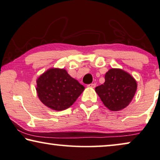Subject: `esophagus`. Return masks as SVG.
Segmentation results:
<instances>
[{"label":"esophagus","instance_id":"esophagus-1","mask_svg":"<svg viewBox=\"0 0 160 160\" xmlns=\"http://www.w3.org/2000/svg\"><path fill=\"white\" fill-rule=\"evenodd\" d=\"M87 86H88V87H89V88H94L95 86H96V84H95V83H91V84L88 85Z\"/></svg>","mask_w":160,"mask_h":160}]
</instances>
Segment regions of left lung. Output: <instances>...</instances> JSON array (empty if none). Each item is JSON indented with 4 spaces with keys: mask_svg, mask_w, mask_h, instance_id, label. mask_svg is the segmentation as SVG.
<instances>
[{
    "mask_svg": "<svg viewBox=\"0 0 160 160\" xmlns=\"http://www.w3.org/2000/svg\"><path fill=\"white\" fill-rule=\"evenodd\" d=\"M137 88V82L132 75L120 69H111L105 75V82L95 88V92L105 106L118 111L129 104Z\"/></svg>",
    "mask_w": 160,
    "mask_h": 160,
    "instance_id": "obj_1",
    "label": "left lung"
}]
</instances>
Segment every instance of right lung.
Segmentation results:
<instances>
[{"label": "right lung", "mask_w": 160, "mask_h": 160, "mask_svg": "<svg viewBox=\"0 0 160 160\" xmlns=\"http://www.w3.org/2000/svg\"><path fill=\"white\" fill-rule=\"evenodd\" d=\"M37 84L40 101L55 111L70 107L85 89L64 69H49L38 78Z\"/></svg>", "instance_id": "add662e5"}]
</instances>
